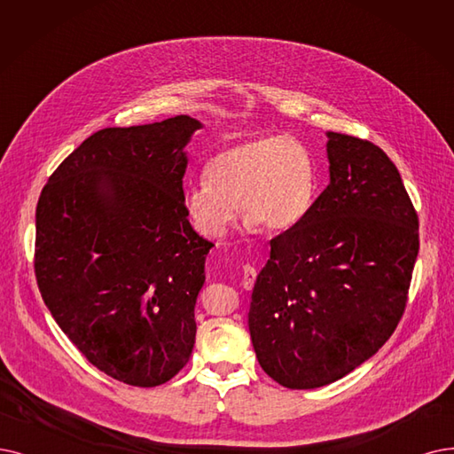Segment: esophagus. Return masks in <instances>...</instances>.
<instances>
[{"instance_id":"34e87169","label":"esophagus","mask_w":454,"mask_h":454,"mask_svg":"<svg viewBox=\"0 0 454 454\" xmlns=\"http://www.w3.org/2000/svg\"><path fill=\"white\" fill-rule=\"evenodd\" d=\"M255 279H257V270L249 266V264L244 266V270H242V286L246 290H251L253 285H255Z\"/></svg>"}]
</instances>
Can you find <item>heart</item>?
I'll return each mask as SVG.
<instances>
[{
    "instance_id": "obj_1",
    "label": "heart",
    "mask_w": 454,
    "mask_h": 454,
    "mask_svg": "<svg viewBox=\"0 0 454 454\" xmlns=\"http://www.w3.org/2000/svg\"><path fill=\"white\" fill-rule=\"evenodd\" d=\"M205 183L186 190L184 207L208 239L227 232L234 212L247 231L281 234L300 225L317 195V168L303 143L257 136L215 153L205 164Z\"/></svg>"
}]
</instances>
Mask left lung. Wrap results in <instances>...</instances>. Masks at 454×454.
Returning a JSON list of instances; mask_svg holds the SVG:
<instances>
[{"mask_svg":"<svg viewBox=\"0 0 454 454\" xmlns=\"http://www.w3.org/2000/svg\"><path fill=\"white\" fill-rule=\"evenodd\" d=\"M330 184L305 220L270 240L249 305L262 371L315 389L374 356L401 322L419 220L387 154L328 132Z\"/></svg>","mask_w":454,"mask_h":454,"instance_id":"obj_1","label":"left lung"}]
</instances>
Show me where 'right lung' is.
<instances>
[{
  "label": "right lung",
  "mask_w": 454,
  "mask_h": 454,
  "mask_svg": "<svg viewBox=\"0 0 454 454\" xmlns=\"http://www.w3.org/2000/svg\"><path fill=\"white\" fill-rule=\"evenodd\" d=\"M199 121L104 129L48 178L37 203L41 296L90 365L154 387L193 350V307L212 242L184 207V153Z\"/></svg>",
  "instance_id": "right-lung-1"
}]
</instances>
